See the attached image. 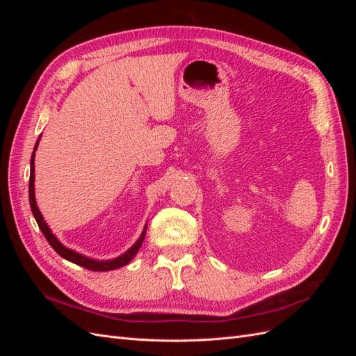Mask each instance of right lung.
Returning a JSON list of instances; mask_svg holds the SVG:
<instances>
[{
  "label": "right lung",
  "instance_id": "1",
  "mask_svg": "<svg viewBox=\"0 0 356 356\" xmlns=\"http://www.w3.org/2000/svg\"><path fill=\"white\" fill-rule=\"evenodd\" d=\"M37 145H38V141H37V144H35V147H34V152H32V156H31L29 204H31V211H32V213H34V218H35V221H37V224H38V227H40L41 233L44 234V238L47 239V242L50 243V246H51L53 250H55L62 258H65V260H68V261H71V263H75V264H79V266H81V267H84V268H88V270H93V272H108V270H114V268L126 266V264H127L129 261H131L132 258L135 257V254L138 252L139 248H141V245H143V242H144V238H145L147 225H145V229H144V232H143V234H141V238H139V239L136 241V243L131 248V250H129L127 252H124L123 255L114 258V260H110V261H96V260H92V258L84 257V255H81V254H79V252H75V251H71V250H68V248L63 246V245L56 239V236L53 234V233L50 232V229L47 227V224H46L44 218H42L41 212L38 211L37 202H35V196H34V179H35V177H34V157H35Z\"/></svg>",
  "mask_w": 356,
  "mask_h": 356
}]
</instances>
